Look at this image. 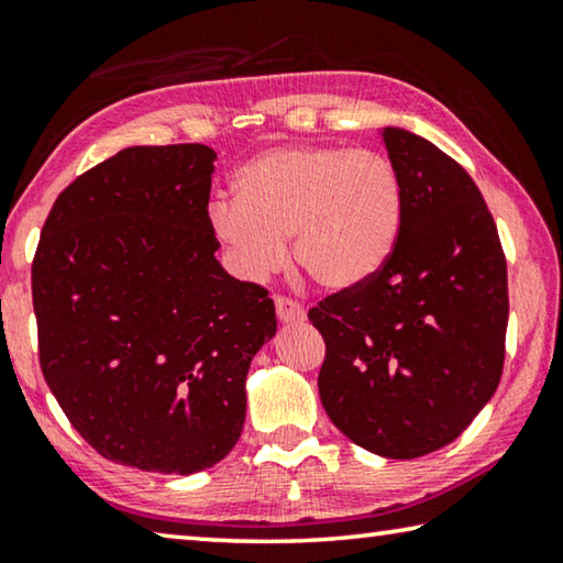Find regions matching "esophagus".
<instances>
[{
	"mask_svg": "<svg viewBox=\"0 0 563 563\" xmlns=\"http://www.w3.org/2000/svg\"><path fill=\"white\" fill-rule=\"evenodd\" d=\"M275 313H278L280 323H302L308 318L306 308L290 298H275Z\"/></svg>",
	"mask_w": 563,
	"mask_h": 563,
	"instance_id": "esophagus-1",
	"label": "esophagus"
}]
</instances>
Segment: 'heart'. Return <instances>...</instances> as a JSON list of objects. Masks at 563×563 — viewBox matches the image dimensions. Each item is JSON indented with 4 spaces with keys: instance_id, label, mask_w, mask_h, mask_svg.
<instances>
[{
    "instance_id": "heart-1",
    "label": "heart",
    "mask_w": 563,
    "mask_h": 563,
    "mask_svg": "<svg viewBox=\"0 0 563 563\" xmlns=\"http://www.w3.org/2000/svg\"><path fill=\"white\" fill-rule=\"evenodd\" d=\"M235 200L208 210L210 233L243 280L292 257L320 288H358L388 265L404 230L396 165L376 150L290 145L255 155L233 177Z\"/></svg>"
}]
</instances>
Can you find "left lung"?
<instances>
[{"label": "left lung", "mask_w": 563, "mask_h": 563, "mask_svg": "<svg viewBox=\"0 0 563 563\" xmlns=\"http://www.w3.org/2000/svg\"><path fill=\"white\" fill-rule=\"evenodd\" d=\"M378 132L406 195L398 247L308 318L325 341L318 394L338 431L376 456L418 459L456 441L496 394L506 257L456 159L410 130Z\"/></svg>", "instance_id": "1"}]
</instances>
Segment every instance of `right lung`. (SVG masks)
Instances as JSON below:
<instances>
[{
    "label": "right lung",
    "instance_id": "1",
    "mask_svg": "<svg viewBox=\"0 0 563 563\" xmlns=\"http://www.w3.org/2000/svg\"><path fill=\"white\" fill-rule=\"evenodd\" d=\"M208 145L124 147L59 195L32 265L44 380L122 466L190 476L233 451L250 361L278 330L216 257Z\"/></svg>",
    "mask_w": 563,
    "mask_h": 563
}]
</instances>
